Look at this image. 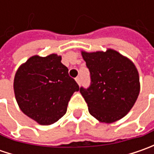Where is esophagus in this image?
<instances>
[{
	"label": "esophagus",
	"mask_w": 154,
	"mask_h": 154,
	"mask_svg": "<svg viewBox=\"0 0 154 154\" xmlns=\"http://www.w3.org/2000/svg\"><path fill=\"white\" fill-rule=\"evenodd\" d=\"M75 80H76V82H77V84L80 86V77H77L76 79H75Z\"/></svg>",
	"instance_id": "1"
}]
</instances>
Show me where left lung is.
I'll use <instances>...</instances> for the list:
<instances>
[{
  "label": "left lung",
  "instance_id": "left-lung-1",
  "mask_svg": "<svg viewBox=\"0 0 154 154\" xmlns=\"http://www.w3.org/2000/svg\"><path fill=\"white\" fill-rule=\"evenodd\" d=\"M81 55L91 74V86L80 87L89 113L100 122L111 123L124 117L139 96L140 85L134 62L112 49Z\"/></svg>",
  "mask_w": 154,
  "mask_h": 154
}]
</instances>
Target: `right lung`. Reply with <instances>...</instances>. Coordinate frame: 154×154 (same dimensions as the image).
Instances as JSON below:
<instances>
[{
    "label": "right lung",
    "instance_id": "add662e5",
    "mask_svg": "<svg viewBox=\"0 0 154 154\" xmlns=\"http://www.w3.org/2000/svg\"><path fill=\"white\" fill-rule=\"evenodd\" d=\"M57 54L36 55L16 71L14 91L21 111L40 125H51L67 112L68 101L80 87L68 75Z\"/></svg>",
    "mask_w": 154,
    "mask_h": 154
}]
</instances>
